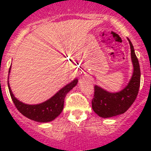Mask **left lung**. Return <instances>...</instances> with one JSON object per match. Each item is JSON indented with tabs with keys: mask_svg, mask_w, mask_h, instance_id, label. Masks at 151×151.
<instances>
[{
	"mask_svg": "<svg viewBox=\"0 0 151 151\" xmlns=\"http://www.w3.org/2000/svg\"><path fill=\"white\" fill-rule=\"evenodd\" d=\"M131 48V59L133 73L128 85L119 92H110L98 85H95L94 98L92 106L94 112L103 118L124 114L136 99L140 85V68L133 45L129 38Z\"/></svg>",
	"mask_w": 151,
	"mask_h": 151,
	"instance_id": "8db88e82",
	"label": "left lung"
}]
</instances>
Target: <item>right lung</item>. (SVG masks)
<instances>
[{"label":"right lung","instance_id":"add662e5","mask_svg":"<svg viewBox=\"0 0 151 151\" xmlns=\"http://www.w3.org/2000/svg\"><path fill=\"white\" fill-rule=\"evenodd\" d=\"M10 72L11 67L9 69V72H8V86L14 104L15 105L18 110L22 115H24L25 117L37 122H41V123L52 122L61 114L63 110L64 99H65L66 94L71 89H73V87H75L78 82V79L75 78L70 83H69L65 85L63 88H62L59 92H57L53 96L51 97L50 99H47L43 103L31 105V104H27V103H22L16 97H15L14 94L12 93V91L11 89L9 81H8Z\"/></svg>","mask_w":151,"mask_h":151}]
</instances>
